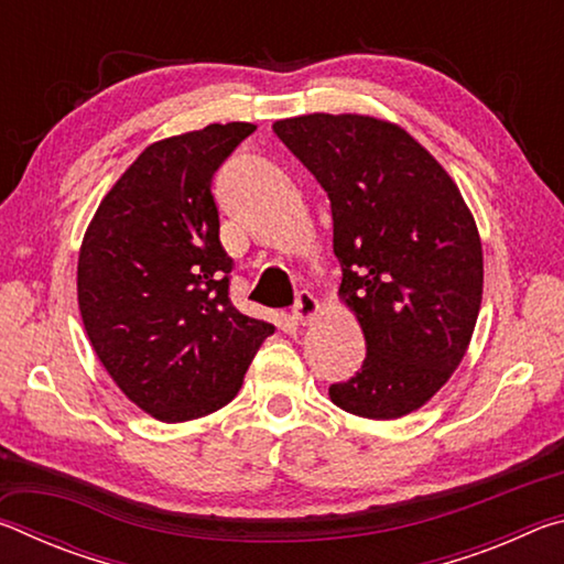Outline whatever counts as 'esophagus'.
<instances>
[{"label":"esophagus","instance_id":"34e87169","mask_svg":"<svg viewBox=\"0 0 564 564\" xmlns=\"http://www.w3.org/2000/svg\"><path fill=\"white\" fill-rule=\"evenodd\" d=\"M316 316H318V301L313 299V293L301 291L299 295H295V303H293L295 323H301V326H308V323Z\"/></svg>","mask_w":564,"mask_h":564}]
</instances>
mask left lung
Wrapping results in <instances>:
<instances>
[{
    "mask_svg": "<svg viewBox=\"0 0 564 564\" xmlns=\"http://www.w3.org/2000/svg\"><path fill=\"white\" fill-rule=\"evenodd\" d=\"M330 198L340 299L366 336L356 376L328 395L393 420L427 403L460 366L482 301V246L447 171L390 121L308 113L273 123Z\"/></svg>",
    "mask_w": 564,
    "mask_h": 564,
    "instance_id": "left-lung-1",
    "label": "left lung"
}]
</instances>
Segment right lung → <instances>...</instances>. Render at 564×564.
<instances>
[{
	"label": "right lung",
	"instance_id": "add662e5",
	"mask_svg": "<svg viewBox=\"0 0 564 564\" xmlns=\"http://www.w3.org/2000/svg\"><path fill=\"white\" fill-rule=\"evenodd\" d=\"M253 123H208L141 151L84 234V328L123 395L164 423L231 403L271 323L228 299L212 178Z\"/></svg>",
	"mask_w": 564,
	"mask_h": 564
}]
</instances>
